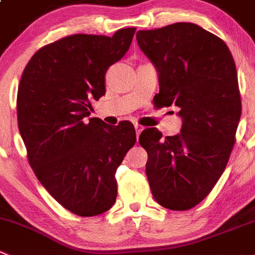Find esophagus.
<instances>
[{
    "mask_svg": "<svg viewBox=\"0 0 255 255\" xmlns=\"http://www.w3.org/2000/svg\"><path fill=\"white\" fill-rule=\"evenodd\" d=\"M142 130H144V126H141L140 124H135V131H136L137 136H139L140 132H141Z\"/></svg>",
    "mask_w": 255,
    "mask_h": 255,
    "instance_id": "esophagus-1",
    "label": "esophagus"
}]
</instances>
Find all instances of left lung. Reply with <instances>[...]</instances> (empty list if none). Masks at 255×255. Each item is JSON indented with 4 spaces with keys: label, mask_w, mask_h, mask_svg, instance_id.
<instances>
[{
    "label": "left lung",
    "mask_w": 255,
    "mask_h": 255,
    "mask_svg": "<svg viewBox=\"0 0 255 255\" xmlns=\"http://www.w3.org/2000/svg\"><path fill=\"white\" fill-rule=\"evenodd\" d=\"M137 45L159 74L156 106L176 105L181 132L166 136L145 129L146 176L152 196L170 210L203 202L229 160L242 115L238 75L224 41L200 26L178 22L137 31Z\"/></svg>",
    "instance_id": "obj_1"
}]
</instances>
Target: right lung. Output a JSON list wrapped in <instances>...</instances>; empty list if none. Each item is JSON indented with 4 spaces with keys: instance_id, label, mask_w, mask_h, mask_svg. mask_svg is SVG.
I'll list each match as a JSON object with an SVG mask.
<instances>
[{
    "instance_id": "add662e5",
    "label": "right lung",
    "mask_w": 255,
    "mask_h": 255,
    "mask_svg": "<svg viewBox=\"0 0 255 255\" xmlns=\"http://www.w3.org/2000/svg\"><path fill=\"white\" fill-rule=\"evenodd\" d=\"M135 31L60 38L41 47L21 76L17 121L28 162L51 196L80 217L113 207L116 169L136 142L129 121L86 119L91 100L105 95L106 70L128 52Z\"/></svg>"
}]
</instances>
